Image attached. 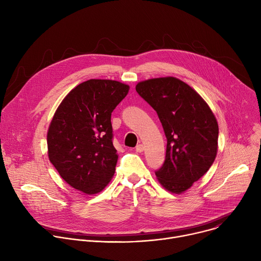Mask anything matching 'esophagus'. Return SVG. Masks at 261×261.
Segmentation results:
<instances>
[{
	"instance_id": "34e87169",
	"label": "esophagus",
	"mask_w": 261,
	"mask_h": 261,
	"mask_svg": "<svg viewBox=\"0 0 261 261\" xmlns=\"http://www.w3.org/2000/svg\"><path fill=\"white\" fill-rule=\"evenodd\" d=\"M135 150H136V152H137V153H141V152H143L144 147H143V145H142V144H138V145H136Z\"/></svg>"
}]
</instances>
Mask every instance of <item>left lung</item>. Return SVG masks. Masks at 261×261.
<instances>
[{
	"label": "left lung",
	"mask_w": 261,
	"mask_h": 261,
	"mask_svg": "<svg viewBox=\"0 0 261 261\" xmlns=\"http://www.w3.org/2000/svg\"><path fill=\"white\" fill-rule=\"evenodd\" d=\"M136 92L159 117L166 139V156L155 171L163 187L179 194L212 166L218 150L219 127L206 102L175 77L147 80Z\"/></svg>",
	"instance_id": "1"
}]
</instances>
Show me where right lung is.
Returning a JSON list of instances; mask_svg holds the SVG:
<instances>
[{
    "label": "right lung",
    "mask_w": 261,
    "mask_h": 261,
    "mask_svg": "<svg viewBox=\"0 0 261 261\" xmlns=\"http://www.w3.org/2000/svg\"><path fill=\"white\" fill-rule=\"evenodd\" d=\"M128 92L129 86L116 81L90 80L58 107L47 132L48 158L74 189L96 194L114 176L118 154L111 113Z\"/></svg>",
    "instance_id": "add662e5"
}]
</instances>
